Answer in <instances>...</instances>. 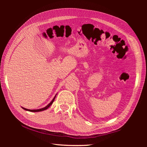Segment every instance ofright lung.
<instances>
[{"label": "right lung", "mask_w": 147, "mask_h": 147, "mask_svg": "<svg viewBox=\"0 0 147 147\" xmlns=\"http://www.w3.org/2000/svg\"><path fill=\"white\" fill-rule=\"evenodd\" d=\"M57 94L55 95V96H54V98H53V99L52 100V101L49 104H48V105H46V107H45L44 108H42V109H37V110H29V109H25V108H24V107H22L23 109L24 110H26V111H31V112H39V111H44V110H47L48 108L52 104V103L53 102V101H54V100H55V97H56V96H57Z\"/></svg>", "instance_id": "add662e5"}]
</instances>
